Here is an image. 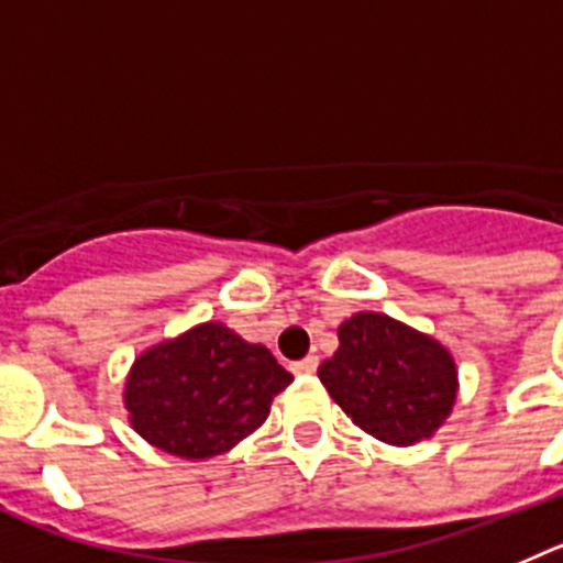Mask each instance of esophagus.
I'll list each match as a JSON object with an SVG mask.
<instances>
[{
    "label": "esophagus",
    "mask_w": 563,
    "mask_h": 563,
    "mask_svg": "<svg viewBox=\"0 0 563 563\" xmlns=\"http://www.w3.org/2000/svg\"><path fill=\"white\" fill-rule=\"evenodd\" d=\"M317 364H319L317 356H306V358H300V362H294L291 369L297 373V376H311L313 369H317Z\"/></svg>",
    "instance_id": "esophagus-1"
}]
</instances>
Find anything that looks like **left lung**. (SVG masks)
Segmentation results:
<instances>
[{"mask_svg":"<svg viewBox=\"0 0 563 563\" xmlns=\"http://www.w3.org/2000/svg\"><path fill=\"white\" fill-rule=\"evenodd\" d=\"M339 347L319 364L328 395L362 432L389 445L432 438L457 401V362L429 333L378 311L339 325Z\"/></svg>","mask_w":563,"mask_h":563,"instance_id":"obj_1","label":"left lung"}]
</instances>
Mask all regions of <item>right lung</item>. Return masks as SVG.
<instances>
[{"label": "right lung", "instance_id": "add662e5", "mask_svg": "<svg viewBox=\"0 0 563 563\" xmlns=\"http://www.w3.org/2000/svg\"><path fill=\"white\" fill-rule=\"evenodd\" d=\"M291 382L269 347L224 322H201L134 358L123 407L151 445L181 460H210L261 429L275 395Z\"/></svg>", "mask_w": 563, "mask_h": 563}]
</instances>
